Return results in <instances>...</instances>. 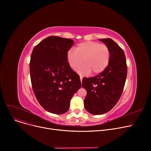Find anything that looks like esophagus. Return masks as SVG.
<instances>
[{"label":"esophagus","mask_w":151,"mask_h":151,"mask_svg":"<svg viewBox=\"0 0 151 151\" xmlns=\"http://www.w3.org/2000/svg\"><path fill=\"white\" fill-rule=\"evenodd\" d=\"M80 80H81V83H82V81H83V76H80Z\"/></svg>","instance_id":"obj_1"}]
</instances>
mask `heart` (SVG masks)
Instances as JSON below:
<instances>
[{
    "mask_svg": "<svg viewBox=\"0 0 151 151\" xmlns=\"http://www.w3.org/2000/svg\"><path fill=\"white\" fill-rule=\"evenodd\" d=\"M67 59L70 67L75 69L83 62L84 64L77 71L80 74H97L108 66L110 59V51L108 46L97 42L87 41L79 44L76 51L69 50Z\"/></svg>",
    "mask_w": 151,
    "mask_h": 151,
    "instance_id": "obj_1",
    "label": "heart"
}]
</instances>
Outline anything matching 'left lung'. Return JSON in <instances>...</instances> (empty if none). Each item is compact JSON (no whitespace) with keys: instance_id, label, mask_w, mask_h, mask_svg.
Returning a JSON list of instances; mask_svg holds the SVG:
<instances>
[{"instance_id":"obj_1","label":"left lung","mask_w":151,"mask_h":151,"mask_svg":"<svg viewBox=\"0 0 151 151\" xmlns=\"http://www.w3.org/2000/svg\"><path fill=\"white\" fill-rule=\"evenodd\" d=\"M109 47V62L101 72L83 79L82 86L87 91L84 100L86 109L95 115L105 114L119 100L125 86L127 65L124 50L111 38L99 39Z\"/></svg>"}]
</instances>
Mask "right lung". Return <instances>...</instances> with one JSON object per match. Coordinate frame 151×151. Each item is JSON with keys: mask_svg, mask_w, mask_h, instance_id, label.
I'll return each instance as SVG.
<instances>
[{"mask_svg": "<svg viewBox=\"0 0 151 151\" xmlns=\"http://www.w3.org/2000/svg\"><path fill=\"white\" fill-rule=\"evenodd\" d=\"M73 43L70 38L50 36L37 45L31 54L33 91L40 105L53 114L66 113L70 100L81 86L80 76L70 68L67 59Z\"/></svg>", "mask_w": 151, "mask_h": 151, "instance_id": "add662e5", "label": "right lung"}]
</instances>
